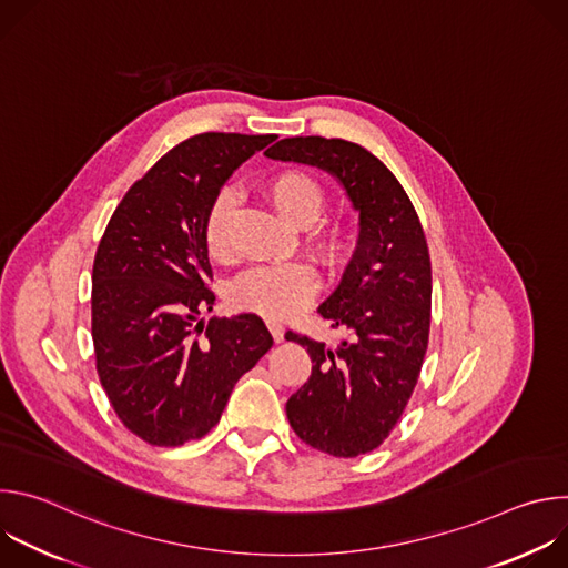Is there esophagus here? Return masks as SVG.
<instances>
[{"mask_svg":"<svg viewBox=\"0 0 568 568\" xmlns=\"http://www.w3.org/2000/svg\"><path fill=\"white\" fill-rule=\"evenodd\" d=\"M267 328H270V333H272L274 342H276V344H281V342H283V337H285L283 323H278V321H274V318H267Z\"/></svg>","mask_w":568,"mask_h":568,"instance_id":"34e87169","label":"esophagus"}]
</instances>
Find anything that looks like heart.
<instances>
[{"label": "heart", "mask_w": 568, "mask_h": 568, "mask_svg": "<svg viewBox=\"0 0 568 568\" xmlns=\"http://www.w3.org/2000/svg\"><path fill=\"white\" fill-rule=\"evenodd\" d=\"M265 197L285 215L292 224L305 226L316 220L326 202L323 189L314 178L303 171L285 169L270 175L263 182ZM235 213V200L229 191H222L211 202L204 217V245L215 263H231L233 240L231 224ZM314 247L321 256L337 258L351 245V235L344 224H323L312 233ZM316 292L314 272L303 263L267 265L242 274L231 287V305L242 312H254L267 318H287L298 312Z\"/></svg>", "instance_id": "1"}]
</instances>
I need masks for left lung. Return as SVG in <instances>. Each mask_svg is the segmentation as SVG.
<instances>
[{"label": "left lung", "instance_id": "1", "mask_svg": "<svg viewBox=\"0 0 568 568\" xmlns=\"http://www.w3.org/2000/svg\"><path fill=\"white\" fill-rule=\"evenodd\" d=\"M270 159L326 171L359 213L357 250L318 314L346 328L337 348L287 333L307 348L312 373L285 404L296 436L353 458L382 445L414 393L427 353L432 263L418 213L395 175L366 148L323 136H290Z\"/></svg>", "mask_w": 568, "mask_h": 568}]
</instances>
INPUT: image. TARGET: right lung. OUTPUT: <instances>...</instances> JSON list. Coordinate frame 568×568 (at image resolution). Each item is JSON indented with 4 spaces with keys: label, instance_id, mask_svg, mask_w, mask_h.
Masks as SVG:
<instances>
[{
    "label": "right lung",
    "instance_id": "add662e5",
    "mask_svg": "<svg viewBox=\"0 0 568 568\" xmlns=\"http://www.w3.org/2000/svg\"><path fill=\"white\" fill-rule=\"evenodd\" d=\"M276 134H195L116 206L94 258L97 371L119 420L178 447L209 434L274 339L256 314L204 321L215 294L204 217L231 173Z\"/></svg>",
    "mask_w": 568,
    "mask_h": 568
}]
</instances>
